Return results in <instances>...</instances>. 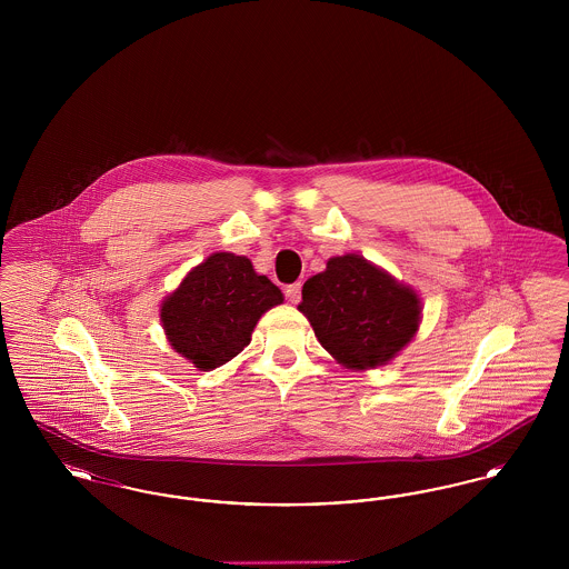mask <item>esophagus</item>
<instances>
[{"label":"esophagus","mask_w":569,"mask_h":569,"mask_svg":"<svg viewBox=\"0 0 569 569\" xmlns=\"http://www.w3.org/2000/svg\"><path fill=\"white\" fill-rule=\"evenodd\" d=\"M286 297L290 302H298L300 300V283H290L288 288H286Z\"/></svg>","instance_id":"34e87169"}]
</instances>
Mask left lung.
Masks as SVG:
<instances>
[{
  "label": "left lung",
  "instance_id": "8db88e82",
  "mask_svg": "<svg viewBox=\"0 0 569 569\" xmlns=\"http://www.w3.org/2000/svg\"><path fill=\"white\" fill-rule=\"evenodd\" d=\"M298 309L326 352L350 369H373L411 341L422 307L411 288L348 253L305 281Z\"/></svg>",
  "mask_w": 569,
  "mask_h": 569
}]
</instances>
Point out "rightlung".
<instances>
[{
  "label": "right lung",
  "mask_w": 569,
  "mask_h": 569,
  "mask_svg": "<svg viewBox=\"0 0 569 569\" xmlns=\"http://www.w3.org/2000/svg\"><path fill=\"white\" fill-rule=\"evenodd\" d=\"M279 302L283 295L271 279L243 256L221 251L163 300V330L177 352L209 371L243 352L260 316Z\"/></svg>",
  "instance_id": "1"
}]
</instances>
